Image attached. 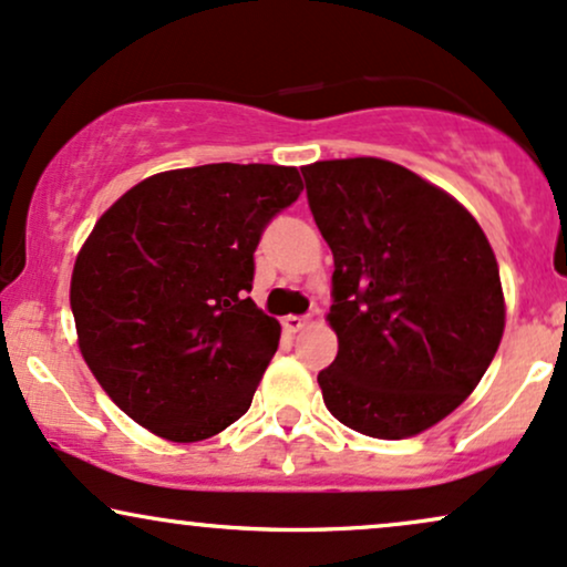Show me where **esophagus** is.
<instances>
[{
  "instance_id": "obj_1",
  "label": "esophagus",
  "mask_w": 567,
  "mask_h": 567,
  "mask_svg": "<svg viewBox=\"0 0 567 567\" xmlns=\"http://www.w3.org/2000/svg\"><path fill=\"white\" fill-rule=\"evenodd\" d=\"M305 326H308V318L305 316H286L284 318V329L289 331V334H297V331H302Z\"/></svg>"
}]
</instances>
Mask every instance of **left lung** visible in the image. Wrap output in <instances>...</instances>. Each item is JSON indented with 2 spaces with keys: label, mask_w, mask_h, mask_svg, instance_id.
<instances>
[{
  "label": "left lung",
  "mask_w": 567,
  "mask_h": 567,
  "mask_svg": "<svg viewBox=\"0 0 567 567\" xmlns=\"http://www.w3.org/2000/svg\"><path fill=\"white\" fill-rule=\"evenodd\" d=\"M302 177L334 255L326 409L369 437L419 435L462 405L502 342L494 249L456 198L401 164L334 158Z\"/></svg>",
  "instance_id": "left-lung-1"
}]
</instances>
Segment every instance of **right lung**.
<instances>
[{
  "mask_svg": "<svg viewBox=\"0 0 567 567\" xmlns=\"http://www.w3.org/2000/svg\"><path fill=\"white\" fill-rule=\"evenodd\" d=\"M299 193L295 166L204 164L143 179L95 223L71 276L79 350L153 435L206 441L249 411L281 339L246 297L255 249Z\"/></svg>",
  "mask_w": 567,
  "mask_h": 567,
  "instance_id": "1",
  "label": "right lung"
}]
</instances>
